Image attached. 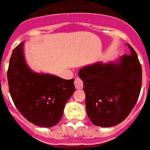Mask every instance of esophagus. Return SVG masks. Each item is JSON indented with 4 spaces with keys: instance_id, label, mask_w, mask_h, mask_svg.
Returning <instances> with one entry per match:
<instances>
[{
    "instance_id": "esophagus-1",
    "label": "esophagus",
    "mask_w": 150,
    "mask_h": 150,
    "mask_svg": "<svg viewBox=\"0 0 150 150\" xmlns=\"http://www.w3.org/2000/svg\"><path fill=\"white\" fill-rule=\"evenodd\" d=\"M74 85L76 87V89H81L83 88V81L82 80L79 78V77H76L74 81Z\"/></svg>"
}]
</instances>
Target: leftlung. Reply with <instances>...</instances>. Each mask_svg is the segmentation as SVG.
I'll return each instance as SVG.
<instances>
[{"label": "left lung", "mask_w": 150, "mask_h": 150, "mask_svg": "<svg viewBox=\"0 0 150 150\" xmlns=\"http://www.w3.org/2000/svg\"><path fill=\"white\" fill-rule=\"evenodd\" d=\"M117 62H97L78 72L86 93V112L93 124L111 127L124 121L139 98L142 70L135 50Z\"/></svg>", "instance_id": "8db88e82"}]
</instances>
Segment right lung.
<instances>
[{"instance_id":"right-lung-1","label":"right lung","mask_w":150,"mask_h":150,"mask_svg":"<svg viewBox=\"0 0 150 150\" xmlns=\"http://www.w3.org/2000/svg\"><path fill=\"white\" fill-rule=\"evenodd\" d=\"M24 42L13 50L7 72L11 98L19 112L29 122L52 127L62 119L64 108L75 91L74 79L38 74L26 64Z\"/></svg>"}]
</instances>
